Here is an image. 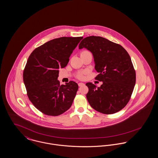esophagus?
<instances>
[{"label": "esophagus", "mask_w": 158, "mask_h": 158, "mask_svg": "<svg viewBox=\"0 0 158 158\" xmlns=\"http://www.w3.org/2000/svg\"><path fill=\"white\" fill-rule=\"evenodd\" d=\"M78 85H79V86H82L84 85V84L82 83V82H79V83L78 84Z\"/></svg>", "instance_id": "esophagus-1"}]
</instances>
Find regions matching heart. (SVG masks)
Instances as JSON below:
<instances>
[{
	"mask_svg": "<svg viewBox=\"0 0 158 158\" xmlns=\"http://www.w3.org/2000/svg\"><path fill=\"white\" fill-rule=\"evenodd\" d=\"M86 52H89L88 51H87V50H84V51H82V52H81V53H86ZM77 78H79V79H84V73H83V72H81V73H79L78 74H77Z\"/></svg>",
	"mask_w": 158,
	"mask_h": 158,
	"instance_id": "1",
	"label": "heart"
}]
</instances>
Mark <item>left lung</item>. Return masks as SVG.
Returning a JSON list of instances; mask_svg holds the SVG:
<instances>
[{"label": "left lung", "instance_id": "obj_1", "mask_svg": "<svg viewBox=\"0 0 158 158\" xmlns=\"http://www.w3.org/2000/svg\"><path fill=\"white\" fill-rule=\"evenodd\" d=\"M90 51L94 57L95 79L103 82L100 87L88 82L86 98L98 112L112 114L122 110L129 102L136 82L131 57L121 45L101 36L84 38L79 45Z\"/></svg>", "mask_w": 158, "mask_h": 158}]
</instances>
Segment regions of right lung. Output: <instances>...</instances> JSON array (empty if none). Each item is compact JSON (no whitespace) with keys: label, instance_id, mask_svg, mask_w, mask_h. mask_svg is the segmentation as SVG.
I'll list each match as a JSON object with an SVG mask.
<instances>
[{"label":"right lung","instance_id":"obj_1","mask_svg":"<svg viewBox=\"0 0 158 158\" xmlns=\"http://www.w3.org/2000/svg\"><path fill=\"white\" fill-rule=\"evenodd\" d=\"M82 36L52 40L30 55L23 72V81L29 99L43 114L58 116L69 109L78 85L70 81L60 85L59 69L65 67Z\"/></svg>","mask_w":158,"mask_h":158}]
</instances>
